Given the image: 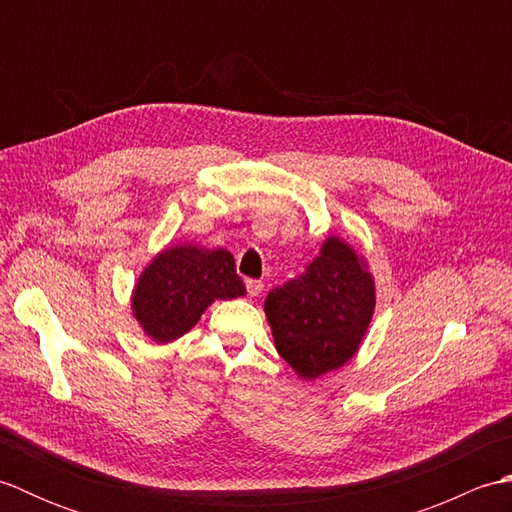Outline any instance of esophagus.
<instances>
[{"mask_svg":"<svg viewBox=\"0 0 512 512\" xmlns=\"http://www.w3.org/2000/svg\"><path fill=\"white\" fill-rule=\"evenodd\" d=\"M246 290H248L250 297H259L264 292V284H262V281H257V279H246Z\"/></svg>","mask_w":512,"mask_h":512,"instance_id":"1","label":"esophagus"}]
</instances>
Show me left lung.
Masks as SVG:
<instances>
[{"label":"left lung","instance_id":"1","mask_svg":"<svg viewBox=\"0 0 512 512\" xmlns=\"http://www.w3.org/2000/svg\"><path fill=\"white\" fill-rule=\"evenodd\" d=\"M376 308V286L363 255L330 235L306 273L268 292L264 310L281 358L303 380L350 363Z\"/></svg>","mask_w":512,"mask_h":512}]
</instances>
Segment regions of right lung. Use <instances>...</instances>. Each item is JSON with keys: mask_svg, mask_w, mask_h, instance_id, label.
<instances>
[{"mask_svg": "<svg viewBox=\"0 0 512 512\" xmlns=\"http://www.w3.org/2000/svg\"><path fill=\"white\" fill-rule=\"evenodd\" d=\"M246 288L226 248L169 246L151 259L132 292V312L156 343H171L200 321L217 299L244 297Z\"/></svg>", "mask_w": 512, "mask_h": 512, "instance_id": "obj_1", "label": "right lung"}]
</instances>
